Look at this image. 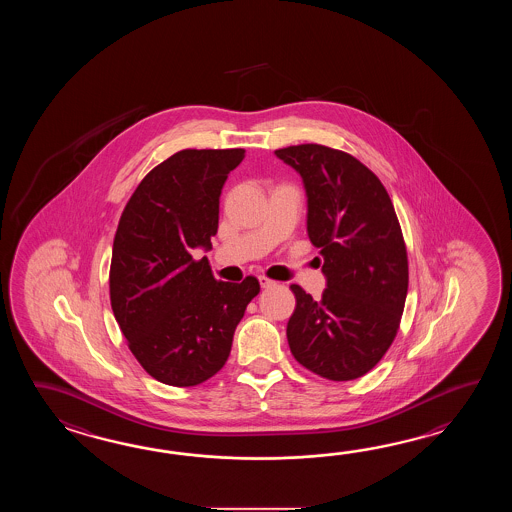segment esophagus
Masks as SVG:
<instances>
[{
	"label": "esophagus",
	"mask_w": 512,
	"mask_h": 512,
	"mask_svg": "<svg viewBox=\"0 0 512 512\" xmlns=\"http://www.w3.org/2000/svg\"><path fill=\"white\" fill-rule=\"evenodd\" d=\"M258 282H260L261 289H269V287H274V285H276V282H272V280L265 278V276H260V278H258Z\"/></svg>",
	"instance_id": "34e87169"
}]
</instances>
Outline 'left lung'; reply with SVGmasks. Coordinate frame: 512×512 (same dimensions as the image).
<instances>
[{
	"label": "left lung",
	"instance_id": "8db88e82",
	"mask_svg": "<svg viewBox=\"0 0 512 512\" xmlns=\"http://www.w3.org/2000/svg\"><path fill=\"white\" fill-rule=\"evenodd\" d=\"M274 155L302 177L307 236L326 276L320 300L291 285L289 348L324 379H359L392 346L408 293V258L392 199L349 153L300 144Z\"/></svg>",
	"mask_w": 512,
	"mask_h": 512
}]
</instances>
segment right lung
Here are the masks:
<instances>
[{
  "instance_id": "add662e5",
  "label": "right lung",
  "mask_w": 512,
  "mask_h": 512,
  "mask_svg": "<svg viewBox=\"0 0 512 512\" xmlns=\"http://www.w3.org/2000/svg\"><path fill=\"white\" fill-rule=\"evenodd\" d=\"M245 150H183L133 192L113 241L109 296L142 368L170 386H196L229 359L232 337L260 283L218 282L208 258L219 196Z\"/></svg>"
}]
</instances>
